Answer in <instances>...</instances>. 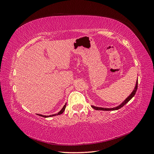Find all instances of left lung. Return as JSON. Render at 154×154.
<instances>
[{
    "mask_svg": "<svg viewBox=\"0 0 154 154\" xmlns=\"http://www.w3.org/2000/svg\"><path fill=\"white\" fill-rule=\"evenodd\" d=\"M137 85H138V81L137 80V81H136V84H135V88L134 90L132 91V92L129 95L128 97H127L126 99L124 100L123 102H122V103H121L119 106H116V107H114V108H102V107H97V106H93V105H91V107L93 108L94 109H96V110H103V111H112V110H117V109H120L121 108H122V106H124V105H125L127 103H128L130 100H131V99L135 95V93H136V91H137Z\"/></svg>",
    "mask_w": 154,
    "mask_h": 154,
    "instance_id": "1",
    "label": "left lung"
}]
</instances>
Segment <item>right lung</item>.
Here are the masks:
<instances>
[{
    "label": "right lung",
    "instance_id": "obj_1",
    "mask_svg": "<svg viewBox=\"0 0 154 154\" xmlns=\"http://www.w3.org/2000/svg\"><path fill=\"white\" fill-rule=\"evenodd\" d=\"M66 103L64 104V106L63 107V108L60 109V111L59 112L57 113H55V114H53V115H50V116H43V115H41V114H37V115L39 116H41V117H53V116H59V115H60V114H62L64 111L65 110V108H66Z\"/></svg>",
    "mask_w": 154,
    "mask_h": 154
}]
</instances>
